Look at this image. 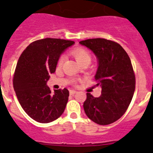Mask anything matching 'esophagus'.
<instances>
[{
  "instance_id": "34e87169",
  "label": "esophagus",
  "mask_w": 153,
  "mask_h": 153,
  "mask_svg": "<svg viewBox=\"0 0 153 153\" xmlns=\"http://www.w3.org/2000/svg\"><path fill=\"white\" fill-rule=\"evenodd\" d=\"M69 93H70V94L73 95V94H75L77 93V91H75V90H71L69 91Z\"/></svg>"
}]
</instances>
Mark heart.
Instances as JSON below:
<instances>
[{"label": "heart", "instance_id": "obj_1", "mask_svg": "<svg viewBox=\"0 0 153 153\" xmlns=\"http://www.w3.org/2000/svg\"><path fill=\"white\" fill-rule=\"evenodd\" d=\"M72 54L75 56V58L76 59L77 62L78 63H81L84 61H86V60H88L91 61V56L89 54V53L88 51H86L84 49H76L72 52ZM65 60V56H61L60 59H59L58 62V65H62V63L64 62Z\"/></svg>", "mask_w": 153, "mask_h": 153}]
</instances>
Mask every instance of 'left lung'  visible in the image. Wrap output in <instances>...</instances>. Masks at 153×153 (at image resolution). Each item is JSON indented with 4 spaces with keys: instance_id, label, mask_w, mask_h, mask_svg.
<instances>
[{
    "instance_id": "left-lung-1",
    "label": "left lung",
    "mask_w": 153,
    "mask_h": 153,
    "mask_svg": "<svg viewBox=\"0 0 153 153\" xmlns=\"http://www.w3.org/2000/svg\"><path fill=\"white\" fill-rule=\"evenodd\" d=\"M90 49L97 60L95 78L101 94L94 97L87 93L84 110L89 119L99 125H108L123 116L135 91V75L131 61L123 47L105 39L79 42Z\"/></svg>"
}]
</instances>
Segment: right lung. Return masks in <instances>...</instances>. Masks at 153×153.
I'll return each instance as SVG.
<instances>
[{
	"mask_svg": "<svg viewBox=\"0 0 153 153\" xmlns=\"http://www.w3.org/2000/svg\"><path fill=\"white\" fill-rule=\"evenodd\" d=\"M75 42L61 39H39L30 43L19 58L13 84L22 108L34 120L52 122L63 114L68 100V89L47 86L61 55Z\"/></svg>",
	"mask_w": 153,
	"mask_h": 153,
	"instance_id": "1",
	"label": "right lung"
}]
</instances>
